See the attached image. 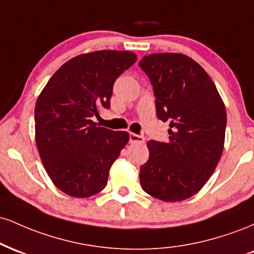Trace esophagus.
Here are the masks:
<instances>
[{
	"label": "esophagus",
	"mask_w": 254,
	"mask_h": 254,
	"mask_svg": "<svg viewBox=\"0 0 254 254\" xmlns=\"http://www.w3.org/2000/svg\"><path fill=\"white\" fill-rule=\"evenodd\" d=\"M130 142L131 143H144L145 138L143 136L141 135H137V133H132L130 132Z\"/></svg>",
	"instance_id": "1"
}]
</instances>
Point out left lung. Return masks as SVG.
<instances>
[{
	"label": "left lung",
	"mask_w": 254,
	"mask_h": 254,
	"mask_svg": "<svg viewBox=\"0 0 254 254\" xmlns=\"http://www.w3.org/2000/svg\"><path fill=\"white\" fill-rule=\"evenodd\" d=\"M139 66L153 84L157 118L170 122L167 142L147 143L139 182L150 196L180 202L205 185L220 161L226 107L208 72L186 55L151 54Z\"/></svg>",
	"instance_id": "8db88e82"
}]
</instances>
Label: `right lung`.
Returning a JSON list of instances; mask_svg holds the SVG:
<instances>
[{
	"label": "right lung",
	"instance_id": "obj_1",
	"mask_svg": "<svg viewBox=\"0 0 254 254\" xmlns=\"http://www.w3.org/2000/svg\"><path fill=\"white\" fill-rule=\"evenodd\" d=\"M136 61L130 51L78 55L52 75L38 97L37 148L46 173L64 193L87 198L106 186L129 133L98 127L92 118L101 107L109 109L115 81Z\"/></svg>",
	"mask_w": 254,
	"mask_h": 254
}]
</instances>
